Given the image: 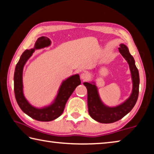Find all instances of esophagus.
Instances as JSON below:
<instances>
[{"instance_id":"34e87169","label":"esophagus","mask_w":154,"mask_h":154,"mask_svg":"<svg viewBox=\"0 0 154 154\" xmlns=\"http://www.w3.org/2000/svg\"><path fill=\"white\" fill-rule=\"evenodd\" d=\"M81 79L83 80H87L89 78V75H88V72H82L81 74Z\"/></svg>"}]
</instances>
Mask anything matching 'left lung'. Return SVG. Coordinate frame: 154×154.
Here are the masks:
<instances>
[{"label":"left lung","mask_w":154,"mask_h":154,"mask_svg":"<svg viewBox=\"0 0 154 154\" xmlns=\"http://www.w3.org/2000/svg\"><path fill=\"white\" fill-rule=\"evenodd\" d=\"M118 49L119 53L128 63L132 82V92L124 103L116 106L106 105L99 96L95 82L83 83L88 90V112L91 118L100 123H113L124 118L134 107L139 96V74L134 58L130 54L128 47L124 44L121 43Z\"/></svg>","instance_id":"left-lung-1"}]
</instances>
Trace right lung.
<instances>
[{"mask_svg": "<svg viewBox=\"0 0 154 154\" xmlns=\"http://www.w3.org/2000/svg\"><path fill=\"white\" fill-rule=\"evenodd\" d=\"M51 43L50 39L46 36L38 38L33 48L26 49L23 52L15 66L14 72V92L18 105L28 116L41 122H50L60 116L63 113L68 99L77 85L81 84L79 75L78 74L68 77L62 82L53 102L43 107L38 108L32 106L26 98L23 90V69L24 65L35 50L48 48Z\"/></svg>", "mask_w": 154, "mask_h": 154, "instance_id": "add662e5", "label": "right lung"}]
</instances>
